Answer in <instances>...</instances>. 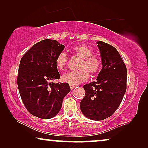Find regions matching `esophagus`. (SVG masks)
I'll list each match as a JSON object with an SVG mask.
<instances>
[{
    "label": "esophagus",
    "instance_id": "1",
    "mask_svg": "<svg viewBox=\"0 0 148 148\" xmlns=\"http://www.w3.org/2000/svg\"><path fill=\"white\" fill-rule=\"evenodd\" d=\"M75 88V86H73V85H70L71 90H73V89H74Z\"/></svg>",
    "mask_w": 148,
    "mask_h": 148
}]
</instances>
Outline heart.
<instances>
[{
  "instance_id": "obj_1",
  "label": "heart",
  "mask_w": 148,
  "mask_h": 148,
  "mask_svg": "<svg viewBox=\"0 0 148 148\" xmlns=\"http://www.w3.org/2000/svg\"><path fill=\"white\" fill-rule=\"evenodd\" d=\"M73 52L82 58L79 64V69H82L64 74L62 77V81L70 85L76 86L88 79L89 77L88 71L92 75H95L98 73L101 67V61L98 57L92 55V50L87 46H76L73 49ZM67 61L68 56L66 52H60L56 58V66L58 69L63 70L67 64Z\"/></svg>"
}]
</instances>
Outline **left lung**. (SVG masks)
Masks as SVG:
<instances>
[{
    "label": "left lung",
    "instance_id": "obj_1",
    "mask_svg": "<svg viewBox=\"0 0 148 148\" xmlns=\"http://www.w3.org/2000/svg\"><path fill=\"white\" fill-rule=\"evenodd\" d=\"M102 68L96 82L84 85L85 97L80 108L87 118L102 121L113 114L122 102L127 89V68L117 50L97 42Z\"/></svg>",
    "mask_w": 148,
    "mask_h": 148
}]
</instances>
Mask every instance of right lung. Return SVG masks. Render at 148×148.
Returning a JSON list of instances; mask_svg holds the SVG:
<instances>
[{"mask_svg": "<svg viewBox=\"0 0 148 148\" xmlns=\"http://www.w3.org/2000/svg\"><path fill=\"white\" fill-rule=\"evenodd\" d=\"M64 46L55 40H43L21 58L17 85L23 104L34 116L48 119L55 116L71 89L67 83L50 82L60 78L55 60Z\"/></svg>", "mask_w": 148, "mask_h": 148, "instance_id": "add662e5", "label": "right lung"}]
</instances>
